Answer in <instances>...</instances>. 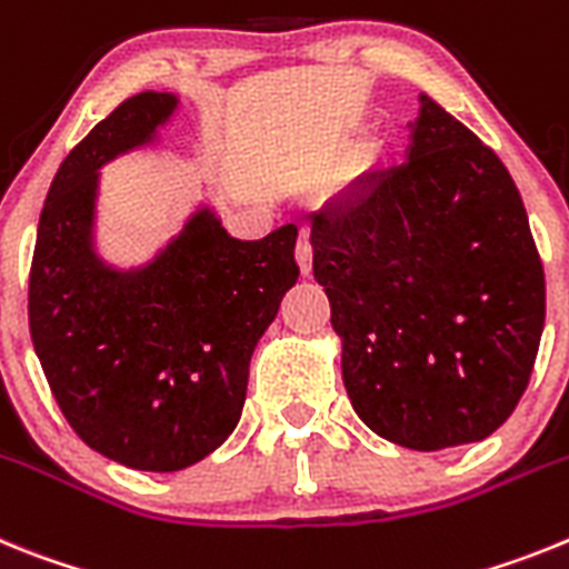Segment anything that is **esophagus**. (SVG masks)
Returning a JSON list of instances; mask_svg holds the SVG:
<instances>
[{
	"instance_id": "obj_1",
	"label": "esophagus",
	"mask_w": 569,
	"mask_h": 569,
	"mask_svg": "<svg viewBox=\"0 0 569 569\" xmlns=\"http://www.w3.org/2000/svg\"><path fill=\"white\" fill-rule=\"evenodd\" d=\"M295 257H298L300 263V271L303 274H309L312 271V240H309V231H300V240L298 246H295Z\"/></svg>"
}]
</instances>
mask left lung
I'll return each instance as SVG.
<instances>
[{
	"mask_svg": "<svg viewBox=\"0 0 569 569\" xmlns=\"http://www.w3.org/2000/svg\"><path fill=\"white\" fill-rule=\"evenodd\" d=\"M409 128L407 162L315 211L312 269L358 418L432 452L483 441L521 401L545 266L496 151L427 93Z\"/></svg>",
	"mask_w": 569,
	"mask_h": 569,
	"instance_id": "1",
	"label": "left lung"
}]
</instances>
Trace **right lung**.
Returning a JSON list of instances; mask_svg holds the SVG:
<instances>
[{
  "label": "right lung",
  "instance_id": "add662e5",
  "mask_svg": "<svg viewBox=\"0 0 569 569\" xmlns=\"http://www.w3.org/2000/svg\"><path fill=\"white\" fill-rule=\"evenodd\" d=\"M171 93L142 91L73 146L48 191L28 280L33 349L73 432L100 456L174 472L234 432L249 360L300 269L298 226L234 240L209 209L148 266L91 249L97 171L154 137Z\"/></svg>",
  "mask_w": 569,
  "mask_h": 569
}]
</instances>
